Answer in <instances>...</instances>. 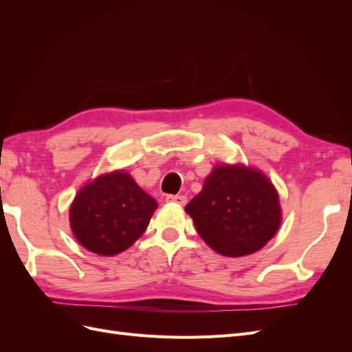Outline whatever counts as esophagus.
<instances>
[{
  "label": "esophagus",
  "mask_w": 352,
  "mask_h": 352,
  "mask_svg": "<svg viewBox=\"0 0 352 352\" xmlns=\"http://www.w3.org/2000/svg\"><path fill=\"white\" fill-rule=\"evenodd\" d=\"M166 201L173 202V204H177V206H185L188 202V198L185 195H167Z\"/></svg>",
  "instance_id": "esophagus-1"
}]
</instances>
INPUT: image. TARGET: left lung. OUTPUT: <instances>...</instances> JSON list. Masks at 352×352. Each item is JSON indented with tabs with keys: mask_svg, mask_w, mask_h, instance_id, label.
Here are the masks:
<instances>
[{
	"mask_svg": "<svg viewBox=\"0 0 352 352\" xmlns=\"http://www.w3.org/2000/svg\"><path fill=\"white\" fill-rule=\"evenodd\" d=\"M185 211L208 247L226 257L258 251L282 220L278 190L269 177L242 164L212 168Z\"/></svg>",
	"mask_w": 352,
	"mask_h": 352,
	"instance_id": "8db88e82",
	"label": "left lung"
}]
</instances>
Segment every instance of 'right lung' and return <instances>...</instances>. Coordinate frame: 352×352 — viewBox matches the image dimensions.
<instances>
[{
	"mask_svg": "<svg viewBox=\"0 0 352 352\" xmlns=\"http://www.w3.org/2000/svg\"><path fill=\"white\" fill-rule=\"evenodd\" d=\"M157 201L123 170L101 175L85 185L70 207V226L82 247L100 255H116L140 238Z\"/></svg>",
	"mask_w": 352,
	"mask_h": 352,
	"instance_id": "add662e5",
	"label": "right lung"
}]
</instances>
